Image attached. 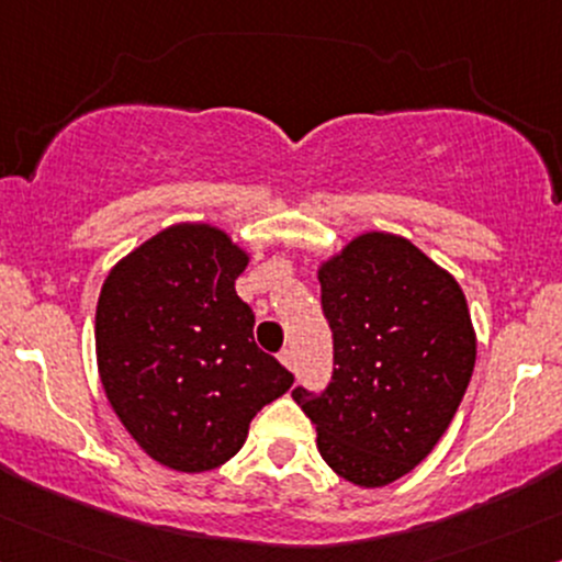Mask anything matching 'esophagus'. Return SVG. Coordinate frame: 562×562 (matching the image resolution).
Returning <instances> with one entry per match:
<instances>
[{
    "mask_svg": "<svg viewBox=\"0 0 562 562\" xmlns=\"http://www.w3.org/2000/svg\"><path fill=\"white\" fill-rule=\"evenodd\" d=\"M280 362L288 368V371H295V357H293L291 349L280 351Z\"/></svg>",
    "mask_w": 562,
    "mask_h": 562,
    "instance_id": "esophagus-1",
    "label": "esophagus"
}]
</instances>
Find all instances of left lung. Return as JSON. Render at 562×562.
Returning a JSON list of instances; mask_svg holds the SVG:
<instances>
[{"mask_svg":"<svg viewBox=\"0 0 562 562\" xmlns=\"http://www.w3.org/2000/svg\"><path fill=\"white\" fill-rule=\"evenodd\" d=\"M336 366L328 390H295L325 464L384 488L451 427L477 357L467 295L411 239L362 232L317 267Z\"/></svg>","mask_w":562,"mask_h":562,"instance_id":"1","label":"left lung"}]
</instances>
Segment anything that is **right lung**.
Instances as JSON below:
<instances>
[{
    "instance_id": "1",
    "label": "right lung",
    "mask_w": 562,
    "mask_h": 562,
    "mask_svg": "<svg viewBox=\"0 0 562 562\" xmlns=\"http://www.w3.org/2000/svg\"><path fill=\"white\" fill-rule=\"evenodd\" d=\"M250 252L221 226L183 221L122 256L95 310V360L111 411L149 459L207 472L248 440L250 422L293 386L256 347L234 291Z\"/></svg>"
}]
</instances>
